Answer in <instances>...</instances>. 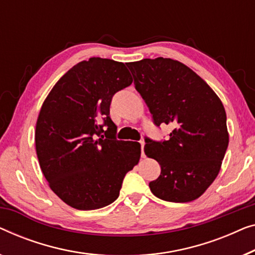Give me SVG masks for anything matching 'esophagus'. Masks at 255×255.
Wrapping results in <instances>:
<instances>
[{
	"instance_id": "esophagus-1",
	"label": "esophagus",
	"mask_w": 255,
	"mask_h": 255,
	"mask_svg": "<svg viewBox=\"0 0 255 255\" xmlns=\"http://www.w3.org/2000/svg\"><path fill=\"white\" fill-rule=\"evenodd\" d=\"M140 146H141V156H145V153H143V146H145V141L143 140H140Z\"/></svg>"
}]
</instances>
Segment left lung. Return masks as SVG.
I'll return each instance as SVG.
<instances>
[{"label":"left lung","instance_id":"8db88e82","mask_svg":"<svg viewBox=\"0 0 255 255\" xmlns=\"http://www.w3.org/2000/svg\"><path fill=\"white\" fill-rule=\"evenodd\" d=\"M128 66L154 123L173 127L169 140L145 139V154L161 165L149 189L164 201H193L215 180L227 152L223 103L201 77L176 60L143 58Z\"/></svg>","mask_w":255,"mask_h":255}]
</instances>
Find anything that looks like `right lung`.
<instances>
[{
  "instance_id": "right-lung-1",
  "label": "right lung",
  "mask_w": 255,
  "mask_h": 255,
  "mask_svg": "<svg viewBox=\"0 0 255 255\" xmlns=\"http://www.w3.org/2000/svg\"><path fill=\"white\" fill-rule=\"evenodd\" d=\"M132 84L124 63L91 57L72 66L43 101L35 149L48 185L79 210L116 200L127 172L138 164L140 143L117 140L113 95Z\"/></svg>"
}]
</instances>
